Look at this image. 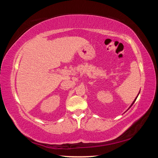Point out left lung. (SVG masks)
<instances>
[{
    "instance_id": "8db88e82",
    "label": "left lung",
    "mask_w": 158,
    "mask_h": 158,
    "mask_svg": "<svg viewBox=\"0 0 158 158\" xmlns=\"http://www.w3.org/2000/svg\"><path fill=\"white\" fill-rule=\"evenodd\" d=\"M139 93H140V92H139ZM139 94H138V95H139ZM138 95L137 96V98H136L135 99V100H134V101H133V102L132 103V105H131V106H130V107H129V109H130V108L131 107V106H132V105H133V104H134V103H135V102L136 101V100H137V97H138Z\"/></svg>"
}]
</instances>
